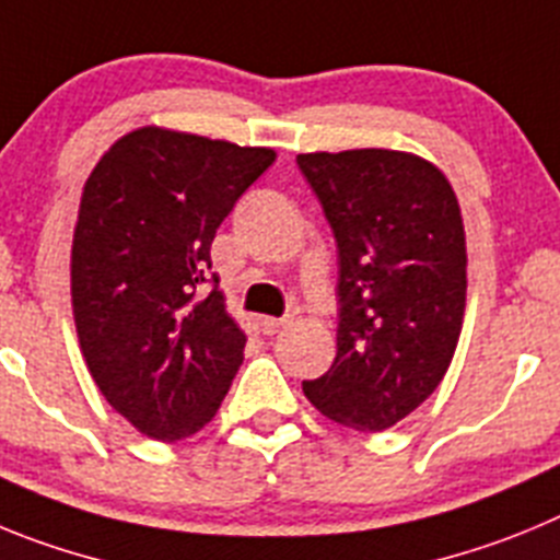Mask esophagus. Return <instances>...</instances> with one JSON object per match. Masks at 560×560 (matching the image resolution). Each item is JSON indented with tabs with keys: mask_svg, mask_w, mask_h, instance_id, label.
I'll return each instance as SVG.
<instances>
[{
	"mask_svg": "<svg viewBox=\"0 0 560 560\" xmlns=\"http://www.w3.org/2000/svg\"><path fill=\"white\" fill-rule=\"evenodd\" d=\"M287 324H290L287 317H261V331L265 335H279Z\"/></svg>",
	"mask_w": 560,
	"mask_h": 560,
	"instance_id": "34e87169",
	"label": "esophagus"
}]
</instances>
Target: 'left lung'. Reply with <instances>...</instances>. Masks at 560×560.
Masks as SVG:
<instances>
[{"mask_svg": "<svg viewBox=\"0 0 560 560\" xmlns=\"http://www.w3.org/2000/svg\"><path fill=\"white\" fill-rule=\"evenodd\" d=\"M340 254L337 357L315 410L382 432L441 385L466 312V231L450 178L405 150L301 153Z\"/></svg>", "mask_w": 560, "mask_h": 560, "instance_id": "left-lung-1", "label": "left lung"}]
</instances>
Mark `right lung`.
Returning a JSON list of instances; mask_svg holds the SVG:
<instances>
[{"label": "right lung", "mask_w": 560, "mask_h": 560, "mask_svg": "<svg viewBox=\"0 0 560 560\" xmlns=\"http://www.w3.org/2000/svg\"><path fill=\"white\" fill-rule=\"evenodd\" d=\"M276 161L270 148L142 125L110 144L80 195L72 315L89 374L142 435L173 443L218 416L245 335L206 292L211 240Z\"/></svg>", "instance_id": "obj_1"}]
</instances>
